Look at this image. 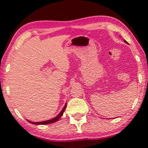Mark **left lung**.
<instances>
[{
  "label": "left lung",
  "mask_w": 148,
  "mask_h": 148,
  "mask_svg": "<svg viewBox=\"0 0 148 148\" xmlns=\"http://www.w3.org/2000/svg\"><path fill=\"white\" fill-rule=\"evenodd\" d=\"M124 41H125V42H126V43H127V41H126V40H124Z\"/></svg>",
  "instance_id": "1"
}]
</instances>
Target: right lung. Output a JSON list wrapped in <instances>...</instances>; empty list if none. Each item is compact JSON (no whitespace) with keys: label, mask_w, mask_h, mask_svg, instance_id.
I'll list each match as a JSON object with an SVG mask.
<instances>
[{"label":"right lung","mask_w":148,"mask_h":148,"mask_svg":"<svg viewBox=\"0 0 148 148\" xmlns=\"http://www.w3.org/2000/svg\"><path fill=\"white\" fill-rule=\"evenodd\" d=\"M65 108H66V105L64 106V108H62V111L59 113V114H58L57 116H56L55 118H54V119H50V120L43 121V122H38V123L31 122V121H29V122L32 123V124H34V125H47V124H50V123H53L54 122H56V121H57L58 119H59L60 117H61L62 114H63L64 110H65Z\"/></svg>","instance_id":"obj_1"}]
</instances>
